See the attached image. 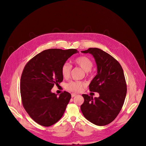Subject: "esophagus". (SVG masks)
<instances>
[{"mask_svg": "<svg viewBox=\"0 0 146 146\" xmlns=\"http://www.w3.org/2000/svg\"><path fill=\"white\" fill-rule=\"evenodd\" d=\"M72 95V98H73V97H74L75 96H76V95H77V94H72V95Z\"/></svg>", "mask_w": 146, "mask_h": 146, "instance_id": "obj_1", "label": "esophagus"}]
</instances>
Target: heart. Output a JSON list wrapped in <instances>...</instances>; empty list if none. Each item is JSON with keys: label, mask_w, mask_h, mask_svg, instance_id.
<instances>
[{"label": "heart", "mask_w": 146, "mask_h": 146, "mask_svg": "<svg viewBox=\"0 0 146 146\" xmlns=\"http://www.w3.org/2000/svg\"><path fill=\"white\" fill-rule=\"evenodd\" d=\"M74 64L84 71H86V74L90 76L91 74V69L94 66L93 62L92 60L87 56H80L76 58L74 61ZM72 65L68 63L65 62L61 67V73L62 76L64 78H67L70 76ZM86 84L84 81H72L66 85V89L72 92H79L82 88L86 87Z\"/></svg>", "instance_id": "obj_1"}]
</instances>
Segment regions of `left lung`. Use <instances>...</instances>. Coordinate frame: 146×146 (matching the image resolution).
I'll use <instances>...</instances> for the list:
<instances>
[{
    "instance_id": "obj_1",
    "label": "left lung",
    "mask_w": 146,
    "mask_h": 146,
    "mask_svg": "<svg viewBox=\"0 0 146 146\" xmlns=\"http://www.w3.org/2000/svg\"><path fill=\"white\" fill-rule=\"evenodd\" d=\"M92 54L96 61L98 74L89 86L91 92H98L99 98L82 94L84 103L81 110L85 118L99 126L106 125L120 112L127 94V83L123 69L111 55L98 48L81 51Z\"/></svg>"
}]
</instances>
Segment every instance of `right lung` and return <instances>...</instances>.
<instances>
[{
    "label": "right lung",
    "mask_w": 146,
    "mask_h": 146,
    "mask_svg": "<svg viewBox=\"0 0 146 146\" xmlns=\"http://www.w3.org/2000/svg\"><path fill=\"white\" fill-rule=\"evenodd\" d=\"M76 52V49L46 50L30 59L24 68L20 82L23 105L41 126L52 125L64 114L70 94L65 91L58 96L51 90L63 81L61 67Z\"/></svg>",
    "instance_id": "obj_1"
}]
</instances>
